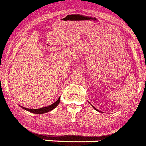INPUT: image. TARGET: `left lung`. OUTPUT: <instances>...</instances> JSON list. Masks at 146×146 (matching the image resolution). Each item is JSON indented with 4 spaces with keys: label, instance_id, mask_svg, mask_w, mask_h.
<instances>
[{
    "label": "left lung",
    "instance_id": "8db88e82",
    "mask_svg": "<svg viewBox=\"0 0 146 146\" xmlns=\"http://www.w3.org/2000/svg\"><path fill=\"white\" fill-rule=\"evenodd\" d=\"M93 108H94V109H95V110H96V111H97V109H96V108H94V106H93Z\"/></svg>",
    "mask_w": 146,
    "mask_h": 146
}]
</instances>
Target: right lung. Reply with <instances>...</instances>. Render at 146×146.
Masks as SVG:
<instances>
[{
    "mask_svg": "<svg viewBox=\"0 0 146 146\" xmlns=\"http://www.w3.org/2000/svg\"><path fill=\"white\" fill-rule=\"evenodd\" d=\"M60 102V98H58V100H57L56 102H55L54 103L52 104V105H49L47 107H44V108H38V109H31V108H26L24 107H21L22 108L25 109L26 111H29V112L31 113H35V114H42V113H47V112H50V111H52L55 108H56L58 106V105L59 104Z\"/></svg>",
    "mask_w": 146,
    "mask_h": 146,
    "instance_id": "right-lung-1",
    "label": "right lung"
}]
</instances>
